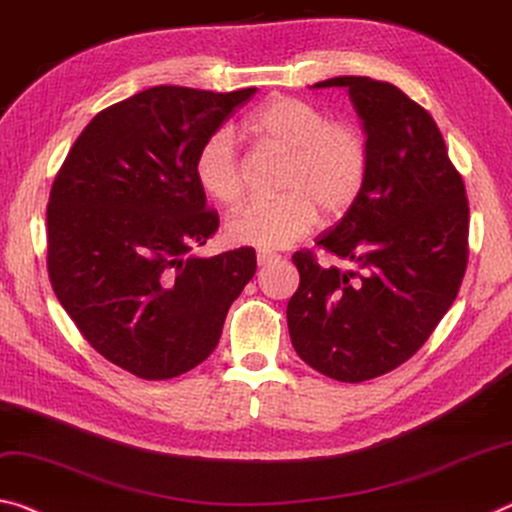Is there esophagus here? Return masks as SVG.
I'll use <instances>...</instances> for the list:
<instances>
[{
    "label": "esophagus",
    "mask_w": 512,
    "mask_h": 512,
    "mask_svg": "<svg viewBox=\"0 0 512 512\" xmlns=\"http://www.w3.org/2000/svg\"><path fill=\"white\" fill-rule=\"evenodd\" d=\"M275 259H280V255L278 253H271V250H259V253H257V264L259 266L271 264V262H275Z\"/></svg>",
    "instance_id": "obj_1"
}]
</instances>
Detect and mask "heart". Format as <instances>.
<instances>
[{
    "label": "heart",
    "instance_id": "heart-1",
    "mask_svg": "<svg viewBox=\"0 0 512 512\" xmlns=\"http://www.w3.org/2000/svg\"><path fill=\"white\" fill-rule=\"evenodd\" d=\"M257 136L291 152L282 177L285 196L257 198L227 221L234 243L264 250L287 248L305 237L323 216H342L358 200L369 170V145L362 129L337 120L300 97H273L248 120ZM193 173L221 205L243 193V164L232 129L218 127L198 148Z\"/></svg>",
    "mask_w": 512,
    "mask_h": 512
}]
</instances>
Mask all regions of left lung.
Returning a JSON list of instances; mask_svg holds the SVG:
<instances>
[{"label":"left lung","instance_id":"8db88e82","mask_svg":"<svg viewBox=\"0 0 512 512\" xmlns=\"http://www.w3.org/2000/svg\"><path fill=\"white\" fill-rule=\"evenodd\" d=\"M346 88L369 145L367 180L316 246L358 271L294 253L300 285L287 305L300 360L342 383L410 360L458 296L467 266L469 207L435 120L394 84L332 77Z\"/></svg>","mask_w":512,"mask_h":512}]
</instances>
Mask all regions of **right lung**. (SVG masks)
<instances>
[{"instance_id": "add662e5", "label": "right lung", "mask_w": 512, "mask_h": 512, "mask_svg": "<svg viewBox=\"0 0 512 512\" xmlns=\"http://www.w3.org/2000/svg\"><path fill=\"white\" fill-rule=\"evenodd\" d=\"M257 88L154 86L97 113L47 205L54 294L97 353L145 380L205 362L257 269L253 248L191 250L218 230L193 173L198 148Z\"/></svg>"}]
</instances>
